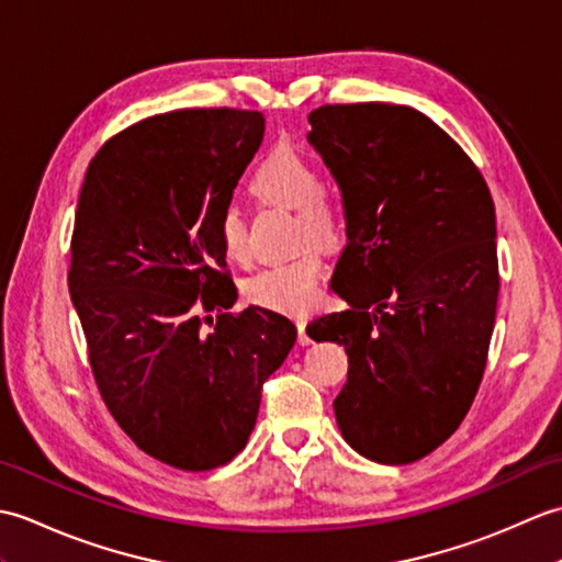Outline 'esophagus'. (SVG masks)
<instances>
[{
    "instance_id": "obj_1",
    "label": "esophagus",
    "mask_w": 562,
    "mask_h": 562,
    "mask_svg": "<svg viewBox=\"0 0 562 562\" xmlns=\"http://www.w3.org/2000/svg\"><path fill=\"white\" fill-rule=\"evenodd\" d=\"M296 330H300V336H296V340H300V345H308V342H312V338H308V333H306V321H304V318L296 321Z\"/></svg>"
}]
</instances>
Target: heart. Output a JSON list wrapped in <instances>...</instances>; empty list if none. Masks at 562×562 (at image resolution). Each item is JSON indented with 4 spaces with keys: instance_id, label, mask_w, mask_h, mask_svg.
<instances>
[{
    "instance_id": "1",
    "label": "heart",
    "mask_w": 562,
    "mask_h": 562,
    "mask_svg": "<svg viewBox=\"0 0 562 562\" xmlns=\"http://www.w3.org/2000/svg\"><path fill=\"white\" fill-rule=\"evenodd\" d=\"M250 193L296 210V241H312L321 248H333L342 238V217L326 198V178L318 166L294 147H274L250 173ZM222 254L229 262H244L248 256L246 220L236 205L224 207L217 222ZM324 260L318 250L304 248L288 262L262 266L244 280V296L256 306L278 314L304 316L312 312L321 294Z\"/></svg>"
}]
</instances>
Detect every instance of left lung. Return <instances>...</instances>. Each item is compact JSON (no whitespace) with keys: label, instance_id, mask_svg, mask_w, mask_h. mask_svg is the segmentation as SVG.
I'll return each instance as SVG.
<instances>
[{"label":"left lung","instance_id":"1","mask_svg":"<svg viewBox=\"0 0 562 562\" xmlns=\"http://www.w3.org/2000/svg\"><path fill=\"white\" fill-rule=\"evenodd\" d=\"M308 123L342 193L348 244L330 288L348 308L306 333L348 352L333 401L345 441L413 463L457 432L485 372L499 292L491 190L408 105H321Z\"/></svg>","mask_w":562,"mask_h":562}]
</instances>
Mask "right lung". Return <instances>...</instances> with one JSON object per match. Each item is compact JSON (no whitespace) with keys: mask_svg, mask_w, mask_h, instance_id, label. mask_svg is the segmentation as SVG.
Instances as JSON below:
<instances>
[{"mask_svg":"<svg viewBox=\"0 0 562 562\" xmlns=\"http://www.w3.org/2000/svg\"><path fill=\"white\" fill-rule=\"evenodd\" d=\"M262 133L258 111L151 115L105 142L79 193L67 282L93 379L125 435L181 471L246 447L260 389L296 340L262 306L222 314L210 333L198 316L238 296L217 222Z\"/></svg>","mask_w":562,"mask_h":562,"instance_id":"right-lung-1","label":"right lung"}]
</instances>
